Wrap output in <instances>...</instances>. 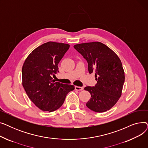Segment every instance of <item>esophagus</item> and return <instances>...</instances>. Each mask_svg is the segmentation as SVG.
Listing matches in <instances>:
<instances>
[{
  "instance_id": "obj_1",
  "label": "esophagus",
  "mask_w": 148,
  "mask_h": 148,
  "mask_svg": "<svg viewBox=\"0 0 148 148\" xmlns=\"http://www.w3.org/2000/svg\"><path fill=\"white\" fill-rule=\"evenodd\" d=\"M75 89L76 90L80 91V90H83V88L80 87V86H75Z\"/></svg>"
}]
</instances>
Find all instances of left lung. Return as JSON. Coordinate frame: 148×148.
I'll list each match as a JSON object with an SVG mask.
<instances>
[{
  "mask_svg": "<svg viewBox=\"0 0 148 148\" xmlns=\"http://www.w3.org/2000/svg\"><path fill=\"white\" fill-rule=\"evenodd\" d=\"M88 62L89 74L95 73V86H86L85 90L91 97L86 106L97 113L106 112L113 107L122 95L125 74L122 62L112 50L100 42L74 45Z\"/></svg>",
  "mask_w": 148,
  "mask_h": 148,
  "instance_id": "8db88e82",
  "label": "left lung"
}]
</instances>
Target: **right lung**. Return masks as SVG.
<instances>
[{
    "label": "right lung",
    "mask_w": 148,
    "mask_h": 148,
    "mask_svg": "<svg viewBox=\"0 0 148 148\" xmlns=\"http://www.w3.org/2000/svg\"><path fill=\"white\" fill-rule=\"evenodd\" d=\"M69 48L64 43L48 42L29 54L22 68V84L30 99L42 111L51 112L60 108L74 86L55 82L52 75Z\"/></svg>",
    "instance_id": "1"
}]
</instances>
